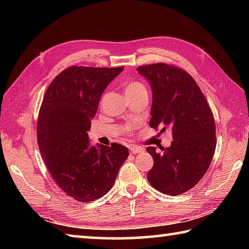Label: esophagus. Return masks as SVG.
<instances>
[{"mask_svg": "<svg viewBox=\"0 0 249 249\" xmlns=\"http://www.w3.org/2000/svg\"><path fill=\"white\" fill-rule=\"evenodd\" d=\"M144 150L142 149V147H140V146H131L130 147V153L131 154H138V153H141V152H143Z\"/></svg>", "mask_w": 249, "mask_h": 249, "instance_id": "obj_1", "label": "esophagus"}]
</instances>
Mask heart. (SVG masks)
Returning <instances> with one entry per match:
<instances>
[{
  "instance_id": "heart-1",
  "label": "heart",
  "mask_w": 249,
  "mask_h": 249,
  "mask_svg": "<svg viewBox=\"0 0 249 249\" xmlns=\"http://www.w3.org/2000/svg\"><path fill=\"white\" fill-rule=\"evenodd\" d=\"M124 92L126 96H130V95L146 92V88L142 82L135 80L127 81L124 84Z\"/></svg>"
}]
</instances>
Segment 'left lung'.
Wrapping results in <instances>:
<instances>
[{
    "label": "left lung",
    "mask_w": 249,
    "mask_h": 249,
    "mask_svg": "<svg viewBox=\"0 0 249 249\" xmlns=\"http://www.w3.org/2000/svg\"><path fill=\"white\" fill-rule=\"evenodd\" d=\"M137 71L151 84L153 100L150 126L170 129L169 147H146L154 160L147 179L160 192L177 196L192 189L213 160L215 122L208 100L185 71L165 63L140 66Z\"/></svg>",
    "instance_id": "8db88e82"
}]
</instances>
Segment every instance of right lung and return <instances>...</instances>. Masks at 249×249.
<instances>
[{"label": "right lung", "instance_id": "right-lung-1", "mask_svg": "<svg viewBox=\"0 0 249 249\" xmlns=\"http://www.w3.org/2000/svg\"><path fill=\"white\" fill-rule=\"evenodd\" d=\"M124 67L71 66L50 83L37 121V142L50 176L78 202L97 200L112 188L128 149L92 146L88 131L99 99Z\"/></svg>", "mask_w": 249, "mask_h": 249}]
</instances>
